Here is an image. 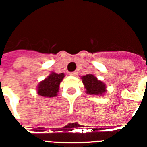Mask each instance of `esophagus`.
Here are the masks:
<instances>
[{
    "instance_id": "1",
    "label": "esophagus",
    "mask_w": 147,
    "mask_h": 147,
    "mask_svg": "<svg viewBox=\"0 0 147 147\" xmlns=\"http://www.w3.org/2000/svg\"><path fill=\"white\" fill-rule=\"evenodd\" d=\"M69 75H70V76H77V75H78V72H77L76 71H72V72H70V73H69Z\"/></svg>"
}]
</instances>
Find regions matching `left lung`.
Instances as JSON below:
<instances>
[{"instance_id": "1", "label": "left lung", "mask_w": 147, "mask_h": 147, "mask_svg": "<svg viewBox=\"0 0 147 147\" xmlns=\"http://www.w3.org/2000/svg\"><path fill=\"white\" fill-rule=\"evenodd\" d=\"M86 93L90 95H102L105 92V83L98 80L94 75L88 74L82 77Z\"/></svg>"}]
</instances>
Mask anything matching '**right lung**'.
I'll list each match as a JSON object with an SVG mask.
<instances>
[{"label": "right lung", "instance_id": "right-lung-1", "mask_svg": "<svg viewBox=\"0 0 147 147\" xmlns=\"http://www.w3.org/2000/svg\"><path fill=\"white\" fill-rule=\"evenodd\" d=\"M64 77V74H57L52 72L48 78L42 81L38 86V94L39 95L52 98L57 96L59 90V85Z\"/></svg>", "mask_w": 147, "mask_h": 147}]
</instances>
